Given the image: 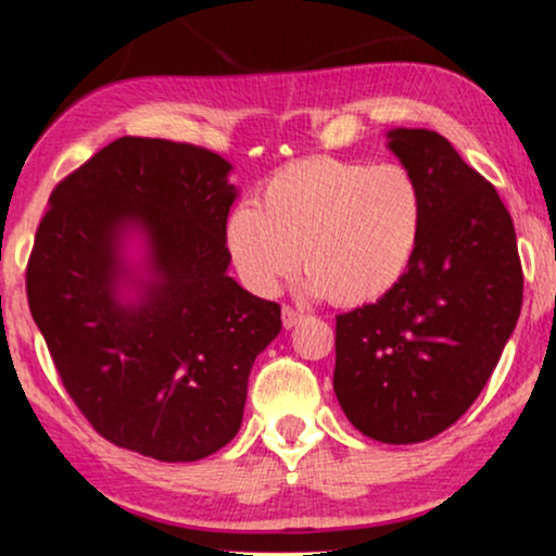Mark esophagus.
<instances>
[{"label": "esophagus", "instance_id": "1", "mask_svg": "<svg viewBox=\"0 0 556 556\" xmlns=\"http://www.w3.org/2000/svg\"><path fill=\"white\" fill-rule=\"evenodd\" d=\"M280 317H283V327L286 330H293V327L299 325L301 319H304V314L299 309H293V306H283V312H280Z\"/></svg>", "mask_w": 556, "mask_h": 556}]
</instances>
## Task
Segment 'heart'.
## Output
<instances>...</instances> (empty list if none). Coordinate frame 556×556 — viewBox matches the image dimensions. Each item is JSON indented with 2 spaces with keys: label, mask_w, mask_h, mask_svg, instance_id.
<instances>
[{
  "label": "heart",
  "mask_w": 556,
  "mask_h": 556,
  "mask_svg": "<svg viewBox=\"0 0 556 556\" xmlns=\"http://www.w3.org/2000/svg\"><path fill=\"white\" fill-rule=\"evenodd\" d=\"M420 226V188L400 164L309 156L267 180L263 208L242 203L231 211L226 250L260 296H273L301 260L312 296L361 306L400 283Z\"/></svg>",
  "instance_id": "heart-1"
}]
</instances>
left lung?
<instances>
[{
	"label": "left lung",
	"mask_w": 556,
	"mask_h": 556,
	"mask_svg": "<svg viewBox=\"0 0 556 556\" xmlns=\"http://www.w3.org/2000/svg\"><path fill=\"white\" fill-rule=\"evenodd\" d=\"M387 147L415 177V255L376 304L340 314L334 396L363 435L428 441L475 404L523 301L516 229L497 190L428 128H392Z\"/></svg>",
	"instance_id": "1"
}]
</instances>
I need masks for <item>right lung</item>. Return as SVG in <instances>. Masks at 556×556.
I'll use <instances>...</instances> for the list:
<instances>
[{
	"mask_svg": "<svg viewBox=\"0 0 556 556\" xmlns=\"http://www.w3.org/2000/svg\"><path fill=\"white\" fill-rule=\"evenodd\" d=\"M208 149L123 136L48 198L27 304L68 396L102 438L198 462L242 428L280 306L229 276L239 190Z\"/></svg>",
	"mask_w": 556,
	"mask_h": 556,
	"instance_id": "right-lung-1",
	"label": "right lung"
}]
</instances>
